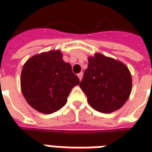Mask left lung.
<instances>
[{
	"mask_svg": "<svg viewBox=\"0 0 152 152\" xmlns=\"http://www.w3.org/2000/svg\"><path fill=\"white\" fill-rule=\"evenodd\" d=\"M21 91L28 105L44 114L60 110L79 79L72 66L62 59L61 50L30 57L21 73Z\"/></svg>",
	"mask_w": 152,
	"mask_h": 152,
	"instance_id": "8db88e82",
	"label": "left lung"
}]
</instances>
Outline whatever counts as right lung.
<instances>
[{
	"instance_id": "add662e5",
	"label": "right lung",
	"mask_w": 152,
	"mask_h": 152,
	"mask_svg": "<svg viewBox=\"0 0 152 152\" xmlns=\"http://www.w3.org/2000/svg\"><path fill=\"white\" fill-rule=\"evenodd\" d=\"M88 61L79 87L85 92L90 106L103 113L118 110L131 93L129 70L122 62L108 61L100 54L89 57Z\"/></svg>"
}]
</instances>
